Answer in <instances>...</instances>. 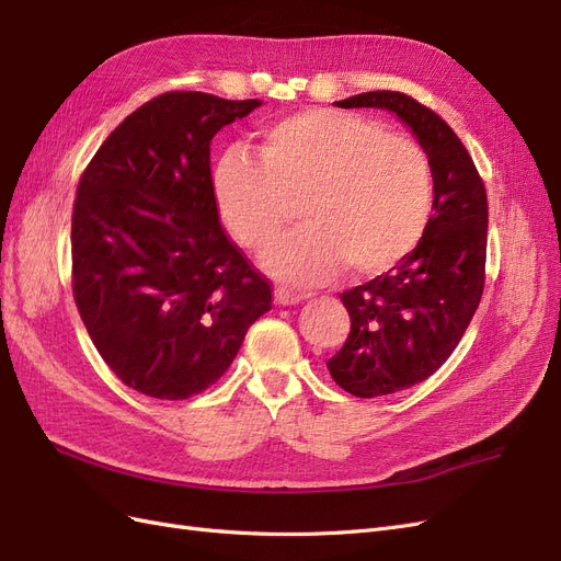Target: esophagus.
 Instances as JSON below:
<instances>
[{"instance_id": "obj_1", "label": "esophagus", "mask_w": 561, "mask_h": 561, "mask_svg": "<svg viewBox=\"0 0 561 561\" xmlns=\"http://www.w3.org/2000/svg\"><path fill=\"white\" fill-rule=\"evenodd\" d=\"M275 300H277V306H296V302L306 300V296L296 294L291 289H286V286H277V289H275Z\"/></svg>"}]
</instances>
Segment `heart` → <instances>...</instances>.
Wrapping results in <instances>:
<instances>
[{"instance_id":"obj_1","label":"heart","mask_w":561,"mask_h":561,"mask_svg":"<svg viewBox=\"0 0 561 561\" xmlns=\"http://www.w3.org/2000/svg\"><path fill=\"white\" fill-rule=\"evenodd\" d=\"M259 157H222L214 197L222 226L253 253L275 244L300 206L306 228L265 255L277 279L314 286L343 265L378 277L421 244L435 183L419 142L357 112L317 107L263 129Z\"/></svg>"}]
</instances>
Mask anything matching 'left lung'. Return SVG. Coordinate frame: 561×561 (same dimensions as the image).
Instances as JSON below:
<instances>
[{
	"instance_id": "obj_1",
	"label": "left lung",
	"mask_w": 561,
	"mask_h": 561,
	"mask_svg": "<svg viewBox=\"0 0 561 561\" xmlns=\"http://www.w3.org/2000/svg\"><path fill=\"white\" fill-rule=\"evenodd\" d=\"M335 105L394 112L419 138L435 183L421 244L386 275L341 294L350 333L327 366L345 392L369 399L430 378L460 343L484 291L489 202L472 157L437 112L399 91Z\"/></svg>"
}]
</instances>
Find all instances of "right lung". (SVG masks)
<instances>
[{
	"instance_id": "add662e5",
	"label": "right lung",
	"mask_w": 561,
	"mask_h": 561,
	"mask_svg": "<svg viewBox=\"0 0 561 561\" xmlns=\"http://www.w3.org/2000/svg\"><path fill=\"white\" fill-rule=\"evenodd\" d=\"M261 101L169 91L112 131L77 185L72 294L95 350L142 394L187 399L228 371L272 308L222 230L211 138Z\"/></svg>"
}]
</instances>
